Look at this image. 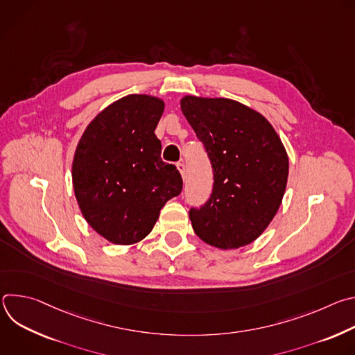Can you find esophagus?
Here are the masks:
<instances>
[{
  "label": "esophagus",
  "instance_id": "esophagus-1",
  "mask_svg": "<svg viewBox=\"0 0 355 355\" xmlns=\"http://www.w3.org/2000/svg\"><path fill=\"white\" fill-rule=\"evenodd\" d=\"M177 168L181 173V177L185 178V164L182 162H180V163H177Z\"/></svg>",
  "mask_w": 355,
  "mask_h": 355
}]
</instances>
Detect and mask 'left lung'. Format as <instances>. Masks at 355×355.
Segmentation results:
<instances>
[{"label": "left lung", "mask_w": 355, "mask_h": 355, "mask_svg": "<svg viewBox=\"0 0 355 355\" xmlns=\"http://www.w3.org/2000/svg\"><path fill=\"white\" fill-rule=\"evenodd\" d=\"M181 111L205 147L214 171L209 199L189 209L205 243L239 248L274 219L288 180V156L270 122L237 101L187 95Z\"/></svg>", "instance_id": "8db88e82"}]
</instances>
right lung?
I'll list each match as a JSON object with an SVG mask.
<instances>
[{"instance_id":"right-lung-1","label":"right lung","mask_w":355,"mask_h":355,"mask_svg":"<svg viewBox=\"0 0 355 355\" xmlns=\"http://www.w3.org/2000/svg\"><path fill=\"white\" fill-rule=\"evenodd\" d=\"M164 103L132 94L99 112L81 136L73 187L89 226L115 244L144 239L166 202L181 193L182 178L162 160L155 130Z\"/></svg>"}]
</instances>
